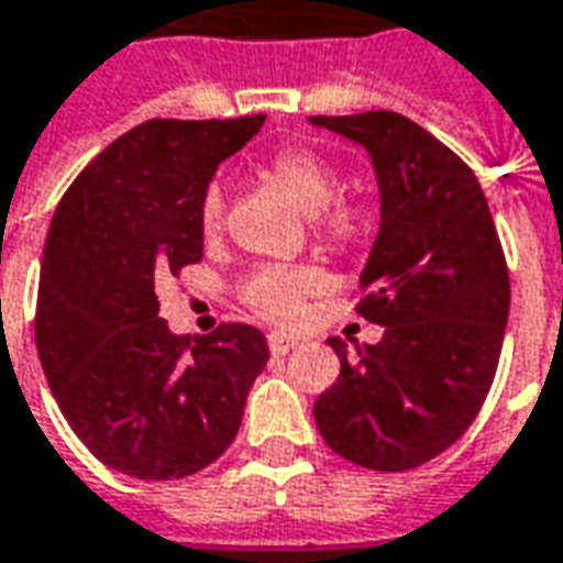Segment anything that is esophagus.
Instances as JSON below:
<instances>
[{"mask_svg": "<svg viewBox=\"0 0 563 563\" xmlns=\"http://www.w3.org/2000/svg\"><path fill=\"white\" fill-rule=\"evenodd\" d=\"M295 344H298V341H295L292 335H286V332H271L268 335V347L274 356H286Z\"/></svg>", "mask_w": 563, "mask_h": 563, "instance_id": "obj_1", "label": "esophagus"}]
</instances>
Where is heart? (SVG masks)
<instances>
[{"label":"heart","mask_w":563,"mask_h":563,"mask_svg":"<svg viewBox=\"0 0 563 563\" xmlns=\"http://www.w3.org/2000/svg\"><path fill=\"white\" fill-rule=\"evenodd\" d=\"M265 176L292 200L298 210L317 216V228L325 241L338 250H356L368 238V213L356 200H335V170L305 145H289L274 152L265 164ZM225 198L222 188L210 186L200 198V231L216 238L222 231ZM322 286L317 268H262L243 283V305L265 320H295L301 301Z\"/></svg>","instance_id":"heart-1"}]
</instances>
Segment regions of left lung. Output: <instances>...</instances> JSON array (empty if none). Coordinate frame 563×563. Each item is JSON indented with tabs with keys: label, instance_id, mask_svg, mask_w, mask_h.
<instances>
[{
	"label": "left lung",
	"instance_id": "8db88e82",
	"mask_svg": "<svg viewBox=\"0 0 563 563\" xmlns=\"http://www.w3.org/2000/svg\"><path fill=\"white\" fill-rule=\"evenodd\" d=\"M365 145L380 188V231L356 313L384 325L347 356L313 405L325 445L356 466L405 473L457 442L497 375L509 268L475 173L399 112L313 115Z\"/></svg>",
	"mask_w": 563,
	"mask_h": 563
}]
</instances>
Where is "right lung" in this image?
Masks as SVG:
<instances>
[{
    "label": "right lung",
    "instance_id": "right-lung-1",
    "mask_svg": "<svg viewBox=\"0 0 563 563\" xmlns=\"http://www.w3.org/2000/svg\"><path fill=\"white\" fill-rule=\"evenodd\" d=\"M265 115L152 118L78 173L42 253L35 347L63 418L106 466L170 482L200 473L241 430L268 341L246 322L173 335L155 280L203 255L200 198Z\"/></svg>",
    "mask_w": 563,
    "mask_h": 563
}]
</instances>
